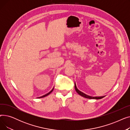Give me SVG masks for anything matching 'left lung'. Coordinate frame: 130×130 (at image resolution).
I'll use <instances>...</instances> for the list:
<instances>
[{"instance_id":"left-lung-1","label":"left lung","mask_w":130,"mask_h":130,"mask_svg":"<svg viewBox=\"0 0 130 130\" xmlns=\"http://www.w3.org/2000/svg\"><path fill=\"white\" fill-rule=\"evenodd\" d=\"M75 90L77 92V93L79 94L80 95H81L82 96H83L85 98H87V99H101L102 98H103L104 97H92V96H88V95L84 94V93L80 92V91H79L77 87H76V84H75Z\"/></svg>"}]
</instances>
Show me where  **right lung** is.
Instances as JSON below:
<instances>
[{
  "mask_svg": "<svg viewBox=\"0 0 130 130\" xmlns=\"http://www.w3.org/2000/svg\"><path fill=\"white\" fill-rule=\"evenodd\" d=\"M53 91V89L50 92V93H47V94H46V95H44V96H42V97H40L39 98H44V97H45V96H47V95H48L50 93H51V92H52V91Z\"/></svg>",
  "mask_w": 130,
  "mask_h": 130,
  "instance_id": "add662e5",
  "label": "right lung"
}]
</instances>
